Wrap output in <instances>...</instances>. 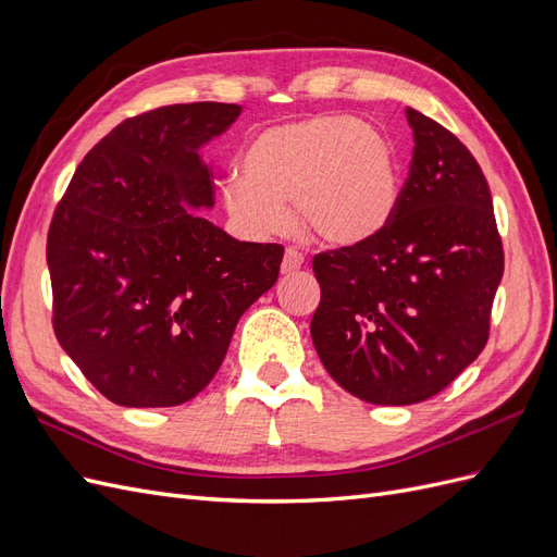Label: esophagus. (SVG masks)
Masks as SVG:
<instances>
[{"mask_svg":"<svg viewBox=\"0 0 557 557\" xmlns=\"http://www.w3.org/2000/svg\"><path fill=\"white\" fill-rule=\"evenodd\" d=\"M305 264V256L297 248H285L283 252V262H281V272L283 274H293L297 269Z\"/></svg>","mask_w":557,"mask_h":557,"instance_id":"1","label":"esophagus"}]
</instances>
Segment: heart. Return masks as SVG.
<instances>
[{
  "label": "heart",
  "mask_w": 557,
  "mask_h": 557,
  "mask_svg": "<svg viewBox=\"0 0 557 557\" xmlns=\"http://www.w3.org/2000/svg\"><path fill=\"white\" fill-rule=\"evenodd\" d=\"M399 178L393 146L374 125L320 113L252 137L242 174L223 181V205L250 237H272L299 221L332 246H358L393 221Z\"/></svg>",
  "instance_id": "obj_1"
}]
</instances>
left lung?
<instances>
[{
    "label": "left lung",
    "instance_id": "1",
    "mask_svg": "<svg viewBox=\"0 0 557 557\" xmlns=\"http://www.w3.org/2000/svg\"><path fill=\"white\" fill-rule=\"evenodd\" d=\"M409 178L393 221L313 258L311 339L344 391L372 404L423 401L479 358L504 274L493 197L453 132L407 109Z\"/></svg>",
    "mask_w": 557,
    "mask_h": 557
}]
</instances>
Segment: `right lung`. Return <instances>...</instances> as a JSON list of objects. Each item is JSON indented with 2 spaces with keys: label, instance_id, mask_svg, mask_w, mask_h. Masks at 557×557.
Instances as JSON below:
<instances>
[{
  "label": "right lung",
  "instance_id": "right-lung-1",
  "mask_svg": "<svg viewBox=\"0 0 557 557\" xmlns=\"http://www.w3.org/2000/svg\"><path fill=\"white\" fill-rule=\"evenodd\" d=\"M239 113L195 102L127 117L76 166L50 221L55 336L121 407L205 391L242 313L278 278L281 244L237 242L188 211L215 195L197 150Z\"/></svg>",
  "mask_w": 557,
  "mask_h": 557
}]
</instances>
